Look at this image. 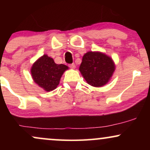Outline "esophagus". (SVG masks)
I'll return each mask as SVG.
<instances>
[{"instance_id":"34e87169","label":"esophagus","mask_w":150,"mask_h":150,"mask_svg":"<svg viewBox=\"0 0 150 150\" xmlns=\"http://www.w3.org/2000/svg\"><path fill=\"white\" fill-rule=\"evenodd\" d=\"M69 67H70V68H73V69H75V63H72V64H70L69 65Z\"/></svg>"}]
</instances>
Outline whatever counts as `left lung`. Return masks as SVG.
Masks as SVG:
<instances>
[{"mask_svg": "<svg viewBox=\"0 0 150 150\" xmlns=\"http://www.w3.org/2000/svg\"><path fill=\"white\" fill-rule=\"evenodd\" d=\"M115 70L111 58L99 52H87L84 55L80 71L87 83L94 87L106 85Z\"/></svg>", "mask_w": 150, "mask_h": 150, "instance_id": "obj_1", "label": "left lung"}]
</instances>
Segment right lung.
Wrapping results in <instances>:
<instances>
[{"instance_id": "obj_1", "label": "right lung", "mask_w": 150, "mask_h": 150, "mask_svg": "<svg viewBox=\"0 0 150 150\" xmlns=\"http://www.w3.org/2000/svg\"><path fill=\"white\" fill-rule=\"evenodd\" d=\"M68 66L56 64L53 58L44 55L34 63L31 69L32 78L38 85L47 92L55 89Z\"/></svg>"}]
</instances>
